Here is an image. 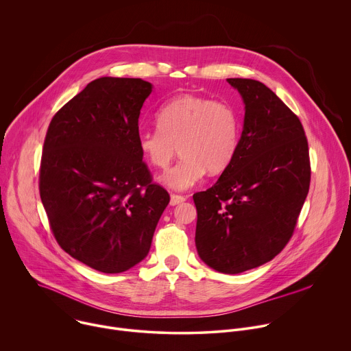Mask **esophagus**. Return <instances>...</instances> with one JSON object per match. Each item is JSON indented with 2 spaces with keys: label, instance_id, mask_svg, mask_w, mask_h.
I'll use <instances>...</instances> for the list:
<instances>
[{
  "label": "esophagus",
  "instance_id": "1",
  "mask_svg": "<svg viewBox=\"0 0 351 351\" xmlns=\"http://www.w3.org/2000/svg\"><path fill=\"white\" fill-rule=\"evenodd\" d=\"M182 202H185V197L184 196H181V195H170V204L171 206H177V204H180V203H182Z\"/></svg>",
  "mask_w": 351,
  "mask_h": 351
}]
</instances>
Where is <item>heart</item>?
I'll list each match as a JSON object with an SVG mask.
<instances>
[{
	"label": "heart",
	"instance_id": "obj_1",
	"mask_svg": "<svg viewBox=\"0 0 351 351\" xmlns=\"http://www.w3.org/2000/svg\"><path fill=\"white\" fill-rule=\"evenodd\" d=\"M156 129H141L137 136L140 154L147 162L166 169L176 156L181 159L159 177L173 191L195 186L208 171L222 173L232 163L240 138V122L234 108L196 95H181L156 112Z\"/></svg>",
	"mask_w": 351,
	"mask_h": 351
}]
</instances>
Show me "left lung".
<instances>
[{
    "label": "left lung",
    "instance_id": "obj_1",
    "mask_svg": "<svg viewBox=\"0 0 351 351\" xmlns=\"http://www.w3.org/2000/svg\"><path fill=\"white\" fill-rule=\"evenodd\" d=\"M244 103L232 163L193 195L195 243L211 269L237 274L271 261L288 243L310 185L308 148L298 117L255 80L228 78Z\"/></svg>",
    "mask_w": 351,
    "mask_h": 351
}]
</instances>
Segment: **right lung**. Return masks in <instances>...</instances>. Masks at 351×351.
I'll return each instance as SVG.
<instances>
[{"label": "right lung", "instance_id": "right-lung-1", "mask_svg": "<svg viewBox=\"0 0 351 351\" xmlns=\"http://www.w3.org/2000/svg\"><path fill=\"white\" fill-rule=\"evenodd\" d=\"M152 84L101 77L52 119L40 195L59 245L103 273H122L149 252L170 202L138 151V118Z\"/></svg>", "mask_w": 351, "mask_h": 351}]
</instances>
